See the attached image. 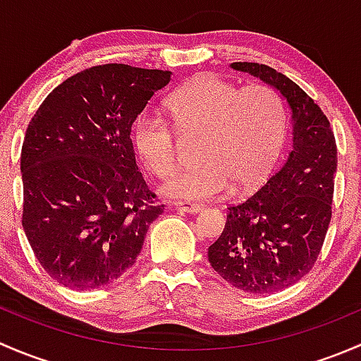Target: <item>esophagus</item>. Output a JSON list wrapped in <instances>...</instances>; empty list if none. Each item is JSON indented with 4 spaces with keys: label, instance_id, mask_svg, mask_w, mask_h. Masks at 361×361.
Masks as SVG:
<instances>
[{
    "label": "esophagus",
    "instance_id": "1",
    "mask_svg": "<svg viewBox=\"0 0 361 361\" xmlns=\"http://www.w3.org/2000/svg\"><path fill=\"white\" fill-rule=\"evenodd\" d=\"M174 209L180 211V213H188V214H195L202 209V206L199 204H192L187 201H180V202H174Z\"/></svg>",
    "mask_w": 361,
    "mask_h": 361
}]
</instances>
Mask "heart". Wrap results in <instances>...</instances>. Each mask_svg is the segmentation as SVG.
<instances>
[{"label":"heart","instance_id":"1","mask_svg":"<svg viewBox=\"0 0 361 361\" xmlns=\"http://www.w3.org/2000/svg\"><path fill=\"white\" fill-rule=\"evenodd\" d=\"M171 116L183 134L202 133L199 164L185 167L164 194L180 201H207L258 187L271 174L286 136V110L276 90L238 87L216 75H201L169 97ZM134 143L159 178L178 164L176 129L162 116L143 115L134 123Z\"/></svg>","mask_w":361,"mask_h":361}]
</instances>
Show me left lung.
Wrapping results in <instances>:
<instances>
[{"mask_svg":"<svg viewBox=\"0 0 361 361\" xmlns=\"http://www.w3.org/2000/svg\"><path fill=\"white\" fill-rule=\"evenodd\" d=\"M232 69L274 87L292 110L293 147L281 169L246 201L228 206L209 264L235 288L272 293L288 288L316 264L330 218L337 145L322 108L288 76L258 63Z\"/></svg>","mask_w":361,"mask_h":361,"instance_id":"8db88e82","label":"left lung"}]
</instances>
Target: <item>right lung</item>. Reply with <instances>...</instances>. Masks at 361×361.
I'll list each match as a JSON object with an SVG mask.
<instances>
[{"label":"right lung","mask_w":361,"mask_h":361,"mask_svg":"<svg viewBox=\"0 0 361 361\" xmlns=\"http://www.w3.org/2000/svg\"><path fill=\"white\" fill-rule=\"evenodd\" d=\"M171 71L103 64L52 90L20 154L23 227L47 274L94 290L133 267L164 204L137 171L130 127Z\"/></svg>","instance_id":"add662e5"}]
</instances>
